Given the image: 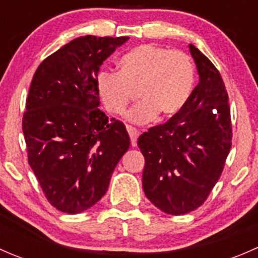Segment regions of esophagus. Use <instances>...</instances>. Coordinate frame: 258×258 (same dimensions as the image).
Returning <instances> with one entry per match:
<instances>
[{"label": "esophagus", "mask_w": 258, "mask_h": 258, "mask_svg": "<svg viewBox=\"0 0 258 258\" xmlns=\"http://www.w3.org/2000/svg\"><path fill=\"white\" fill-rule=\"evenodd\" d=\"M127 132L130 135V139H131V146L132 147H137V139H139V131L136 128L131 126H127Z\"/></svg>", "instance_id": "34e87169"}]
</instances>
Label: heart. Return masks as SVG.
<instances>
[{"instance_id": "heart-1", "label": "heart", "mask_w": 258, "mask_h": 258, "mask_svg": "<svg viewBox=\"0 0 258 258\" xmlns=\"http://www.w3.org/2000/svg\"><path fill=\"white\" fill-rule=\"evenodd\" d=\"M196 69L191 57L157 45H141L119 58L118 72L102 71L96 86L106 110L122 116L136 92L140 102L127 119L145 124L160 114L170 118L181 112L194 92Z\"/></svg>"}]
</instances>
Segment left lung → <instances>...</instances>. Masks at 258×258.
Segmentation results:
<instances>
[{"label":"left lung","instance_id":"8db88e82","mask_svg":"<svg viewBox=\"0 0 258 258\" xmlns=\"http://www.w3.org/2000/svg\"><path fill=\"white\" fill-rule=\"evenodd\" d=\"M189 52L200 76L183 110L139 137L145 157L146 197L168 215L199 209L222 173L231 150L230 106L215 64L194 45Z\"/></svg>","mask_w":258,"mask_h":258}]
</instances>
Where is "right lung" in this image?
I'll return each instance as SVG.
<instances>
[{
  "label": "right lung",
  "mask_w": 258,
  "mask_h": 258,
  "mask_svg": "<svg viewBox=\"0 0 258 258\" xmlns=\"http://www.w3.org/2000/svg\"><path fill=\"white\" fill-rule=\"evenodd\" d=\"M128 37L81 36L38 66L26 101L22 130L28 163L49 204L83 212L107 192L130 147L122 122L98 108V71Z\"/></svg>",
  "instance_id": "right-lung-1"
}]
</instances>
